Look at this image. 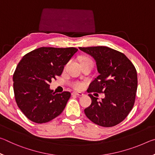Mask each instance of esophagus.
Returning <instances> with one entry per match:
<instances>
[{
    "label": "esophagus",
    "instance_id": "34e87169",
    "mask_svg": "<svg viewBox=\"0 0 155 155\" xmlns=\"http://www.w3.org/2000/svg\"><path fill=\"white\" fill-rule=\"evenodd\" d=\"M72 95H76V96H82L84 94L81 92H77V91H73L72 93Z\"/></svg>",
    "mask_w": 155,
    "mask_h": 155
}]
</instances>
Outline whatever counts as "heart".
<instances>
[{
	"label": "heart",
	"instance_id": "heart-1",
	"mask_svg": "<svg viewBox=\"0 0 155 155\" xmlns=\"http://www.w3.org/2000/svg\"><path fill=\"white\" fill-rule=\"evenodd\" d=\"M84 60H90L89 59H85ZM72 86L74 87L75 89H77V90H81V89H82L83 87V83H81V82H78V81H77V82H74L72 83Z\"/></svg>",
	"mask_w": 155,
	"mask_h": 155
}]
</instances>
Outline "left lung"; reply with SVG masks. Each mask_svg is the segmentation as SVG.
<instances>
[{
  "instance_id": "obj_1",
  "label": "left lung",
  "mask_w": 155,
  "mask_h": 155,
  "mask_svg": "<svg viewBox=\"0 0 155 155\" xmlns=\"http://www.w3.org/2000/svg\"><path fill=\"white\" fill-rule=\"evenodd\" d=\"M96 63L99 75L90 83L88 93H104L101 101L91 99L84 111L89 119L103 127L122 122L133 109L137 89V74L133 64L124 54L107 46L79 47Z\"/></svg>"
}]
</instances>
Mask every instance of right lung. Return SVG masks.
Listing matches in <instances>:
<instances>
[{
  "label": "right lung",
  "mask_w": 155,
  "mask_h": 155,
  "mask_svg": "<svg viewBox=\"0 0 155 155\" xmlns=\"http://www.w3.org/2000/svg\"><path fill=\"white\" fill-rule=\"evenodd\" d=\"M78 49L41 47L22 57L13 81L15 101L25 116L38 124L46 123L61 114L71 94H55L50 83L60 76L64 65Z\"/></svg>",
  "instance_id": "obj_1"
}]
</instances>
